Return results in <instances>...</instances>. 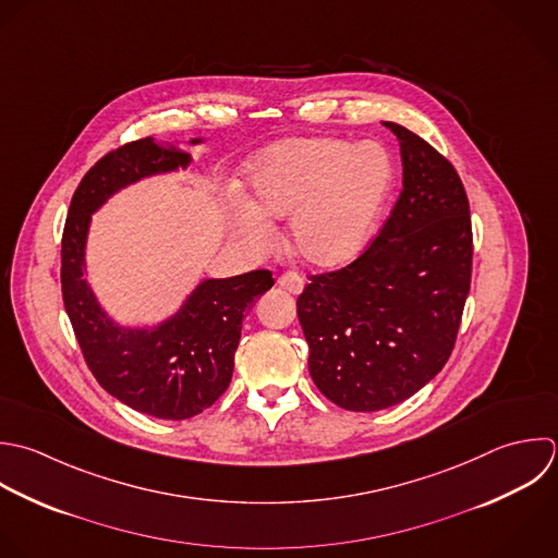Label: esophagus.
<instances>
[{"instance_id": "34e87169", "label": "esophagus", "mask_w": 558, "mask_h": 558, "mask_svg": "<svg viewBox=\"0 0 558 558\" xmlns=\"http://www.w3.org/2000/svg\"><path fill=\"white\" fill-rule=\"evenodd\" d=\"M278 287H282L284 291L298 295V293H302V289H304V278L298 276V274H293V271H287V274H282V276L278 278Z\"/></svg>"}]
</instances>
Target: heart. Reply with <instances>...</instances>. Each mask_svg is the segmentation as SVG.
Returning a JSON list of instances; mask_svg holds the SVG:
<instances>
[{
	"mask_svg": "<svg viewBox=\"0 0 558 558\" xmlns=\"http://www.w3.org/2000/svg\"><path fill=\"white\" fill-rule=\"evenodd\" d=\"M252 197H232L236 234L254 250L276 239L269 217H291V243L317 267H337L369 243L393 186V160L376 141L287 138L250 171Z\"/></svg>",
	"mask_w": 558,
	"mask_h": 558,
	"instance_id": "b5f03b06",
	"label": "heart"
}]
</instances>
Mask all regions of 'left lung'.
I'll list each match as a JSON object with an SVG mask.
<instances>
[{
    "label": "left lung",
    "mask_w": 558,
    "mask_h": 558,
    "mask_svg": "<svg viewBox=\"0 0 558 558\" xmlns=\"http://www.w3.org/2000/svg\"><path fill=\"white\" fill-rule=\"evenodd\" d=\"M400 141L402 193L372 245L311 276L298 298L317 389L337 407H396L448 363L472 282L465 186L430 143L385 121Z\"/></svg>",
    "instance_id": "1"
}]
</instances>
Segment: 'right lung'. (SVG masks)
Here are the masks:
<instances>
[{"label": "right lung", "mask_w": 558, "mask_h": 558, "mask_svg": "<svg viewBox=\"0 0 558 558\" xmlns=\"http://www.w3.org/2000/svg\"><path fill=\"white\" fill-rule=\"evenodd\" d=\"M197 143L202 138H191V145ZM189 165L191 154L151 136L108 151L71 197L60 250L64 311L95 380L125 407L173 422L199 415L228 389L243 315L274 287L271 271L208 278L173 317L154 328H128L112 322L90 291L84 250L90 215L108 197L143 178Z\"/></svg>", "instance_id": "add662e5"}]
</instances>
